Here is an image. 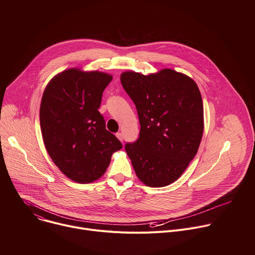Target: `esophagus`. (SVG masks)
<instances>
[{
	"mask_svg": "<svg viewBox=\"0 0 255 255\" xmlns=\"http://www.w3.org/2000/svg\"><path fill=\"white\" fill-rule=\"evenodd\" d=\"M116 136H117V138H118L120 141H123V134H122V133H117Z\"/></svg>",
	"mask_w": 255,
	"mask_h": 255,
	"instance_id": "1",
	"label": "esophagus"
}]
</instances>
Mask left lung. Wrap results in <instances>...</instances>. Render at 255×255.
<instances>
[{"label":"left lung","mask_w":255,"mask_h":255,"mask_svg":"<svg viewBox=\"0 0 255 255\" xmlns=\"http://www.w3.org/2000/svg\"><path fill=\"white\" fill-rule=\"evenodd\" d=\"M120 81L141 127L137 141L125 146L135 173L147 187H166L198 152L204 131L200 90L192 78L170 68L148 76L127 70Z\"/></svg>","instance_id":"left-lung-1"}]
</instances>
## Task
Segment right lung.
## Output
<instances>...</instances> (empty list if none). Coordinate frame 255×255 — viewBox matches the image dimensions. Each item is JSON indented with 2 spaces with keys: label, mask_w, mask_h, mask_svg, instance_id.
I'll list each match as a JSON object with an SVG mask.
<instances>
[{
  "label": "right lung",
  "mask_w": 255,
  "mask_h": 255,
  "mask_svg": "<svg viewBox=\"0 0 255 255\" xmlns=\"http://www.w3.org/2000/svg\"><path fill=\"white\" fill-rule=\"evenodd\" d=\"M112 79L104 71L70 67L55 75L43 92L40 127L45 148L59 170L76 183L99 179L113 153L122 148L98 111Z\"/></svg>",
  "instance_id": "right-lung-1"
}]
</instances>
